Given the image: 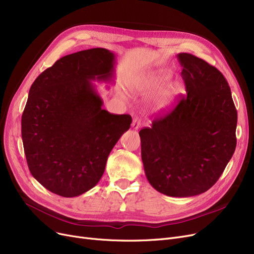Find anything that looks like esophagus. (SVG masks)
Segmentation results:
<instances>
[{
    "instance_id": "esophagus-1",
    "label": "esophagus",
    "mask_w": 254,
    "mask_h": 254,
    "mask_svg": "<svg viewBox=\"0 0 254 254\" xmlns=\"http://www.w3.org/2000/svg\"><path fill=\"white\" fill-rule=\"evenodd\" d=\"M140 126H141V120L138 117L134 118L133 123H131V127H133V129H138Z\"/></svg>"
}]
</instances>
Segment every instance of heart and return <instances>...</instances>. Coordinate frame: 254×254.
<instances>
[{"label": "heart", "mask_w": 254, "mask_h": 254, "mask_svg": "<svg viewBox=\"0 0 254 254\" xmlns=\"http://www.w3.org/2000/svg\"><path fill=\"white\" fill-rule=\"evenodd\" d=\"M170 74L167 71H152L147 74L141 75L129 84V90L137 95H150L163 89L159 93L156 100L151 105L152 113H163L173 105L181 92V85L179 82H172L165 86L169 81ZM165 87H164L163 86Z\"/></svg>", "instance_id": "1"}]
</instances>
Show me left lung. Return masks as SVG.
Wrapping results in <instances>:
<instances>
[{
	"label": "left lung",
	"instance_id": "obj_1",
	"mask_svg": "<svg viewBox=\"0 0 254 254\" xmlns=\"http://www.w3.org/2000/svg\"><path fill=\"white\" fill-rule=\"evenodd\" d=\"M187 96L171 113L139 131L149 184L172 197L207 191L235 152L238 115L223 74L191 54L176 55Z\"/></svg>",
	"mask_w": 254,
	"mask_h": 254
}]
</instances>
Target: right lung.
<instances>
[{
  "label": "right lung",
  "mask_w": 254,
  "mask_h": 254,
  "mask_svg": "<svg viewBox=\"0 0 254 254\" xmlns=\"http://www.w3.org/2000/svg\"><path fill=\"white\" fill-rule=\"evenodd\" d=\"M115 54L107 49L73 53L55 62L32 84L21 116V139L31 174L63 197L92 189L104 174L129 115H114L93 82L112 83Z\"/></svg>",
  "instance_id": "1"
}]
</instances>
